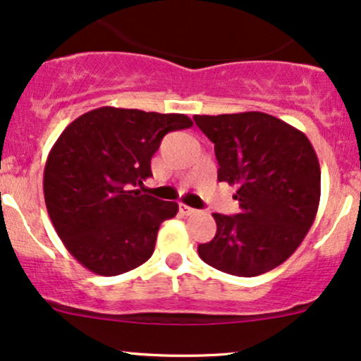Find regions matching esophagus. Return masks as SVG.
<instances>
[{"label":"esophagus","mask_w":361,"mask_h":361,"mask_svg":"<svg viewBox=\"0 0 361 361\" xmlns=\"http://www.w3.org/2000/svg\"><path fill=\"white\" fill-rule=\"evenodd\" d=\"M180 212H181V215H195L197 214V210L192 209V207L185 205V204H180Z\"/></svg>","instance_id":"34e87169"}]
</instances>
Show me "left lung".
I'll list each match as a JSON object with an SVG mask.
<instances>
[{"instance_id": "obj_1", "label": "left lung", "mask_w": 361, "mask_h": 361, "mask_svg": "<svg viewBox=\"0 0 361 361\" xmlns=\"http://www.w3.org/2000/svg\"><path fill=\"white\" fill-rule=\"evenodd\" d=\"M214 142L219 181L238 186L239 214H214L217 233L198 246L215 270L256 276L304 241L321 198V168L304 132L263 111L195 115Z\"/></svg>"}]
</instances>
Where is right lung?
<instances>
[{
	"label": "right lung",
	"mask_w": 361,
	"mask_h": 361,
	"mask_svg": "<svg viewBox=\"0 0 361 361\" xmlns=\"http://www.w3.org/2000/svg\"><path fill=\"white\" fill-rule=\"evenodd\" d=\"M192 126L183 114L102 106L64 128L45 163L44 197L54 229L82 267L115 276L151 258L178 204L132 188L152 176L164 135Z\"/></svg>",
	"instance_id": "obj_1"
}]
</instances>
